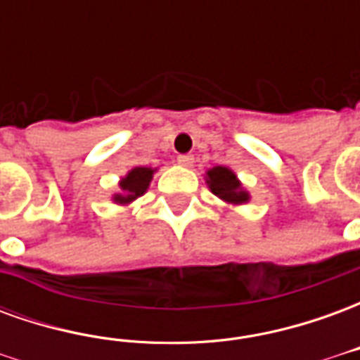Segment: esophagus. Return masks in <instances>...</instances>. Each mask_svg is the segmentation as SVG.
Returning <instances> with one entry per match:
<instances>
[{
  "label": "esophagus",
  "mask_w": 360,
  "mask_h": 360,
  "mask_svg": "<svg viewBox=\"0 0 360 360\" xmlns=\"http://www.w3.org/2000/svg\"><path fill=\"white\" fill-rule=\"evenodd\" d=\"M193 162H195V156H193V154H179V156H177V164L185 165V167L193 165Z\"/></svg>",
  "instance_id": "esophagus-1"
}]
</instances>
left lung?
I'll return each instance as SVG.
<instances>
[{
	"label": "left lung",
	"mask_w": 360,
	"mask_h": 360,
	"mask_svg": "<svg viewBox=\"0 0 360 360\" xmlns=\"http://www.w3.org/2000/svg\"><path fill=\"white\" fill-rule=\"evenodd\" d=\"M208 185L210 191L221 200L229 204H243L249 200V195L241 188V183L237 181L233 172H229L227 167H214L208 172Z\"/></svg>",
	"instance_id": "obj_1"
}]
</instances>
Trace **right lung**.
Returning a JSON list of instances; mask_svg holds the SVG:
<instances>
[{
	"instance_id": "obj_1",
	"label": "right lung",
	"mask_w": 360,
	"mask_h": 360,
	"mask_svg": "<svg viewBox=\"0 0 360 360\" xmlns=\"http://www.w3.org/2000/svg\"><path fill=\"white\" fill-rule=\"evenodd\" d=\"M152 173H154V169H150V167L131 169L125 179L121 181V188L125 195H115V202H133L136 196L144 195V191L148 188V183L152 179Z\"/></svg>"
}]
</instances>
